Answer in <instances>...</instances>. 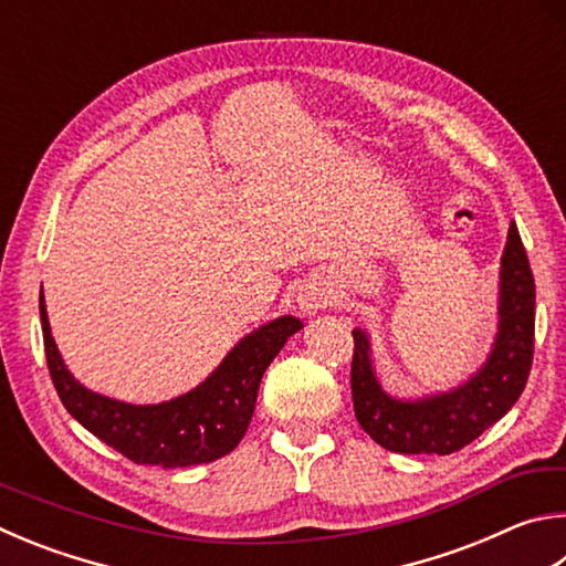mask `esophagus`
I'll return each instance as SVG.
<instances>
[{
    "label": "esophagus",
    "mask_w": 566,
    "mask_h": 566,
    "mask_svg": "<svg viewBox=\"0 0 566 566\" xmlns=\"http://www.w3.org/2000/svg\"><path fill=\"white\" fill-rule=\"evenodd\" d=\"M326 304V296L322 292H314V290H306L300 294V306L306 314H314L318 306Z\"/></svg>",
    "instance_id": "34e87169"
}]
</instances>
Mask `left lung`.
<instances>
[{
	"mask_svg": "<svg viewBox=\"0 0 566 566\" xmlns=\"http://www.w3.org/2000/svg\"><path fill=\"white\" fill-rule=\"evenodd\" d=\"M352 396L358 426L403 455H450L470 446L517 403L534 354V276L517 224H510L500 270V324L485 366L448 394L390 398L371 366V344L354 328Z\"/></svg>",
	"mask_w": 566,
	"mask_h": 566,
	"instance_id": "8db88e82",
	"label": "left lung"
}]
</instances>
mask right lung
<instances>
[{
    "label": "right lung",
    "instance_id": "right-lung-1",
    "mask_svg": "<svg viewBox=\"0 0 566 566\" xmlns=\"http://www.w3.org/2000/svg\"><path fill=\"white\" fill-rule=\"evenodd\" d=\"M46 366L61 403L98 440L138 465L188 468L232 453L254 413L256 390L286 338L302 328L280 316L244 336L205 381L166 403L130 406L81 386L66 371L49 328L44 292L39 296Z\"/></svg>",
    "mask_w": 566,
    "mask_h": 566
}]
</instances>
